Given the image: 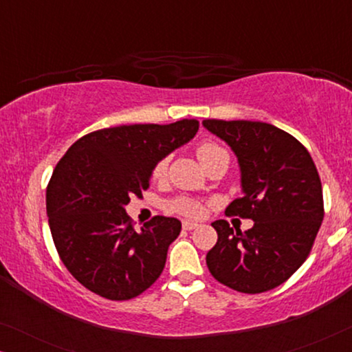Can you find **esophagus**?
<instances>
[{
  "label": "esophagus",
  "mask_w": 352,
  "mask_h": 352,
  "mask_svg": "<svg viewBox=\"0 0 352 352\" xmlns=\"http://www.w3.org/2000/svg\"><path fill=\"white\" fill-rule=\"evenodd\" d=\"M199 226L200 224L194 223V221H182V229H184V230H194V229L199 228Z\"/></svg>",
  "instance_id": "34e87169"
}]
</instances>
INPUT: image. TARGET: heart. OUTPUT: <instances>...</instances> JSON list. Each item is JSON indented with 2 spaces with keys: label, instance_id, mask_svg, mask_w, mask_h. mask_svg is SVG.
Instances as JSON below:
<instances>
[{
  "label": "heart",
  "instance_id": "obj_1",
  "mask_svg": "<svg viewBox=\"0 0 352 352\" xmlns=\"http://www.w3.org/2000/svg\"><path fill=\"white\" fill-rule=\"evenodd\" d=\"M197 157H199L201 165L205 166V170L211 165V163L218 160L229 162V153L226 152V148L221 147L219 144L211 142V141H205L199 144V147H197ZM166 168H168V158H160L152 170L153 179H162V177L165 176ZM170 210L184 216H200L204 213V205H201L199 200L189 199V197H177V199L170 201Z\"/></svg>",
  "mask_w": 352,
  "mask_h": 352
}]
</instances>
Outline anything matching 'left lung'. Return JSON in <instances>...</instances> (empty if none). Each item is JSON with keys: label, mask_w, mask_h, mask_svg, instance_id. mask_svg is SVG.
Listing matches in <instances>:
<instances>
[{"label": "left lung", "mask_w": 352, "mask_h": 352, "mask_svg": "<svg viewBox=\"0 0 352 352\" xmlns=\"http://www.w3.org/2000/svg\"><path fill=\"white\" fill-rule=\"evenodd\" d=\"M232 147L242 170L243 195L226 214L253 219L242 232L214 221L218 242L206 254L211 276L240 293L272 290L295 274L324 219L322 182L307 148L283 129L248 120H204Z\"/></svg>", "instance_id": "obj_1"}]
</instances>
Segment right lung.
<instances>
[{
    "instance_id": "1",
    "label": "right lung",
    "mask_w": 352,
    "mask_h": 352,
    "mask_svg": "<svg viewBox=\"0 0 352 352\" xmlns=\"http://www.w3.org/2000/svg\"><path fill=\"white\" fill-rule=\"evenodd\" d=\"M199 131L197 120L122 124L85 134L57 162L46 213L60 261L85 288L112 301L151 288L181 232L176 218L153 216L134 229L124 211L142 197L155 163Z\"/></svg>"
}]
</instances>
